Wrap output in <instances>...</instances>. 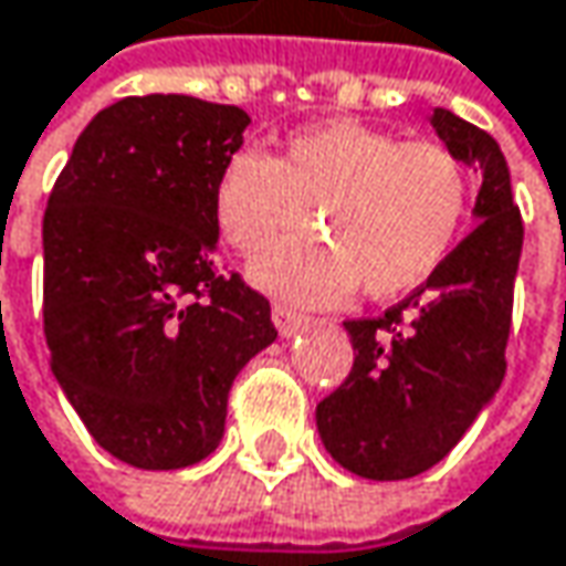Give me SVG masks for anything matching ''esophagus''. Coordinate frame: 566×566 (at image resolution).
<instances>
[{
	"label": "esophagus",
	"mask_w": 566,
	"mask_h": 566,
	"mask_svg": "<svg viewBox=\"0 0 566 566\" xmlns=\"http://www.w3.org/2000/svg\"><path fill=\"white\" fill-rule=\"evenodd\" d=\"M272 319H275V326H279V333L282 336H294V333H301L311 319L304 314H297L294 307H287V304H275L272 307Z\"/></svg>",
	"instance_id": "obj_1"
}]
</instances>
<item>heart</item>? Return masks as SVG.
<instances>
[{
    "instance_id": "obj_1",
    "label": "heart",
    "mask_w": 566,
    "mask_h": 566,
    "mask_svg": "<svg viewBox=\"0 0 566 566\" xmlns=\"http://www.w3.org/2000/svg\"><path fill=\"white\" fill-rule=\"evenodd\" d=\"M211 208L233 250L262 252L310 222L326 238L295 241L252 262V282L297 304H336L358 291L397 297L429 282L461 240L471 179L429 140L361 120H326L284 140L282 156L230 153Z\"/></svg>"
}]
</instances>
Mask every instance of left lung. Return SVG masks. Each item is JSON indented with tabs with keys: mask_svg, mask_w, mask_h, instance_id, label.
Masks as SVG:
<instances>
[{
	"mask_svg": "<svg viewBox=\"0 0 566 566\" xmlns=\"http://www.w3.org/2000/svg\"><path fill=\"white\" fill-rule=\"evenodd\" d=\"M439 140L481 172V220L446 265L384 316L346 319L355 361L316 403L326 451L358 478L407 481L449 454L506 375L522 214L500 144L464 117L432 112Z\"/></svg>",
	"mask_w": 566,
	"mask_h": 566,
	"instance_id": "1",
	"label": "left lung"
}]
</instances>
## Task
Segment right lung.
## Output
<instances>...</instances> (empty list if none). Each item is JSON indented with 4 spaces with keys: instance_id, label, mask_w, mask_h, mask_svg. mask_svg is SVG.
<instances>
[{
    "instance_id": "1",
    "label": "right lung",
    "mask_w": 566,
    "mask_h": 566,
    "mask_svg": "<svg viewBox=\"0 0 566 566\" xmlns=\"http://www.w3.org/2000/svg\"><path fill=\"white\" fill-rule=\"evenodd\" d=\"M250 115L191 95H130L88 120L44 211L51 368L92 439L144 471L220 446L233 378L279 329L214 265L220 163Z\"/></svg>"
}]
</instances>
